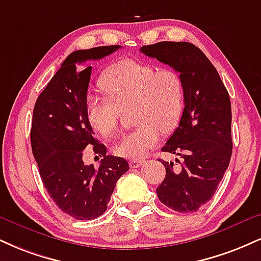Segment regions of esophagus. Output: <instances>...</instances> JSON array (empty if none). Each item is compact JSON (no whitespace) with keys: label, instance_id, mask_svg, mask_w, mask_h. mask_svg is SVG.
Segmentation results:
<instances>
[{"label":"esophagus","instance_id":"34e87169","mask_svg":"<svg viewBox=\"0 0 261 261\" xmlns=\"http://www.w3.org/2000/svg\"><path fill=\"white\" fill-rule=\"evenodd\" d=\"M142 161H137V159H134V161H130V163H128V164H130V166L131 168H140L141 165H142Z\"/></svg>","mask_w":261,"mask_h":261}]
</instances>
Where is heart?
<instances>
[{"label": "heart", "mask_w": 261, "mask_h": 261, "mask_svg": "<svg viewBox=\"0 0 261 261\" xmlns=\"http://www.w3.org/2000/svg\"><path fill=\"white\" fill-rule=\"evenodd\" d=\"M106 96L86 99L90 126L105 139L117 133L122 112L134 106V122L139 125L124 134L114 153L125 159H140L180 122L185 108V86L177 71L170 68L134 61L113 64L99 81Z\"/></svg>", "instance_id": "heart-1"}]
</instances>
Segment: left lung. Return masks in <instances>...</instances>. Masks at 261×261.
I'll return each mask as SVG.
<instances>
[{
  "label": "left lung",
  "mask_w": 261,
  "mask_h": 261,
  "mask_svg": "<svg viewBox=\"0 0 261 261\" xmlns=\"http://www.w3.org/2000/svg\"><path fill=\"white\" fill-rule=\"evenodd\" d=\"M150 58L180 73L185 108L178 127L163 152L180 155L175 166L162 161L166 175L156 188L158 198L178 213L197 212L212 199L227 170L232 154L231 102L212 62L190 42H163L141 47Z\"/></svg>",
  "instance_id": "8db88e82"
}]
</instances>
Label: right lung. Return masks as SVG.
<instances>
[{"mask_svg":"<svg viewBox=\"0 0 261 261\" xmlns=\"http://www.w3.org/2000/svg\"><path fill=\"white\" fill-rule=\"evenodd\" d=\"M120 46L79 49L68 56L34 107L31 148L49 197L65 214L92 220L107 210L117 181L128 170L124 158L107 155L87 120L86 99L91 70L77 63L102 59ZM94 146L103 156L98 169L82 161L83 149Z\"/></svg>","mask_w":261,"mask_h":261,"instance_id":"obj_1","label":"right lung"}]
</instances>
